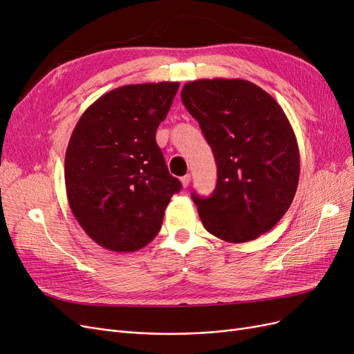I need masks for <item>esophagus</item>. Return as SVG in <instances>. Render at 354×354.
Returning <instances> with one entry per match:
<instances>
[{"mask_svg":"<svg viewBox=\"0 0 354 354\" xmlns=\"http://www.w3.org/2000/svg\"><path fill=\"white\" fill-rule=\"evenodd\" d=\"M181 180V185H183L185 187H187L190 185V174H186L180 178Z\"/></svg>","mask_w":354,"mask_h":354,"instance_id":"obj_1","label":"esophagus"}]
</instances>
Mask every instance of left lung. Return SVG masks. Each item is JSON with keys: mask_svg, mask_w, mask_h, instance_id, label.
<instances>
[{"mask_svg": "<svg viewBox=\"0 0 354 354\" xmlns=\"http://www.w3.org/2000/svg\"><path fill=\"white\" fill-rule=\"evenodd\" d=\"M181 100L199 122L217 164L209 198L192 194L211 234L232 243L273 229L291 207L299 177L297 138L269 93L245 80H198Z\"/></svg>", "mask_w": 354, "mask_h": 354, "instance_id": "8db88e82", "label": "left lung"}]
</instances>
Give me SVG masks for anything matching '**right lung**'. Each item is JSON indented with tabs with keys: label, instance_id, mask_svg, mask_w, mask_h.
Returning <instances> with one entry per match:
<instances>
[{
	"label": "right lung",
	"instance_id": "add662e5",
	"mask_svg": "<svg viewBox=\"0 0 354 354\" xmlns=\"http://www.w3.org/2000/svg\"><path fill=\"white\" fill-rule=\"evenodd\" d=\"M178 82L133 84L103 94L82 113L66 149L69 207L100 246L133 252L151 242L180 180L169 174L155 134Z\"/></svg>",
	"mask_w": 354,
	"mask_h": 354
}]
</instances>
